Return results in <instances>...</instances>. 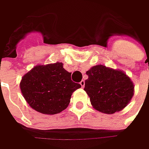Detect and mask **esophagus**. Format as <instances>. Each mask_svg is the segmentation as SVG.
I'll return each instance as SVG.
<instances>
[{
  "mask_svg": "<svg viewBox=\"0 0 149 149\" xmlns=\"http://www.w3.org/2000/svg\"><path fill=\"white\" fill-rule=\"evenodd\" d=\"M80 84H81V87L84 88V84H85V81H84V80H82V81L80 82Z\"/></svg>",
  "mask_w": 149,
  "mask_h": 149,
  "instance_id": "esophagus-1",
  "label": "esophagus"
}]
</instances>
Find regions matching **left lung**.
Segmentation results:
<instances>
[{
	"mask_svg": "<svg viewBox=\"0 0 149 149\" xmlns=\"http://www.w3.org/2000/svg\"><path fill=\"white\" fill-rule=\"evenodd\" d=\"M84 90L96 110L113 113L129 104L134 95V84L123 72L104 65H96L86 72Z\"/></svg>",
	"mask_w": 149,
	"mask_h": 149,
	"instance_id": "1",
	"label": "left lung"
}]
</instances>
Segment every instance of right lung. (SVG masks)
<instances>
[{
    "instance_id": "right-lung-1",
    "label": "right lung",
    "mask_w": 149,
    "mask_h": 149,
    "mask_svg": "<svg viewBox=\"0 0 149 149\" xmlns=\"http://www.w3.org/2000/svg\"><path fill=\"white\" fill-rule=\"evenodd\" d=\"M29 105L45 114H55L65 109L74 90L81 87L71 80V73L57 62L38 65L25 74L20 84Z\"/></svg>"
}]
</instances>
